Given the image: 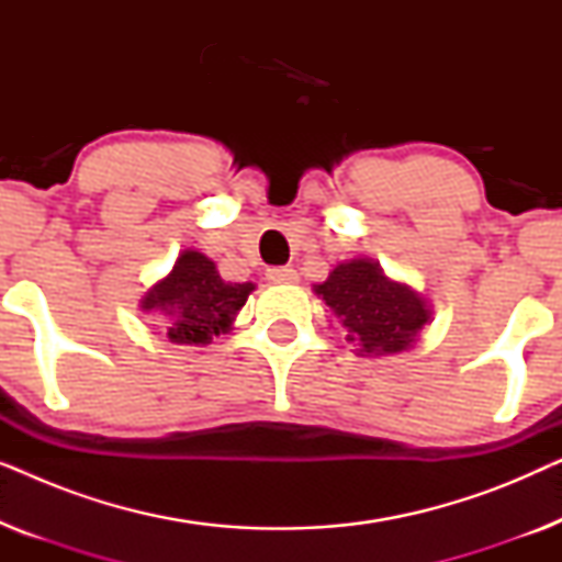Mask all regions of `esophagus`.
<instances>
[{
    "instance_id": "34e87169",
    "label": "esophagus",
    "mask_w": 562,
    "mask_h": 562,
    "mask_svg": "<svg viewBox=\"0 0 562 562\" xmlns=\"http://www.w3.org/2000/svg\"><path fill=\"white\" fill-rule=\"evenodd\" d=\"M268 281L271 283H296L299 281V273L294 271V268L289 266H273L268 268Z\"/></svg>"
}]
</instances>
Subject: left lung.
<instances>
[{
  "label": "left lung",
  "mask_w": 562,
  "mask_h": 562,
  "mask_svg": "<svg viewBox=\"0 0 562 562\" xmlns=\"http://www.w3.org/2000/svg\"><path fill=\"white\" fill-rule=\"evenodd\" d=\"M314 291L348 327V340L360 352L383 356L409 348L429 319L425 302L412 289L389 281L368 258L340 263Z\"/></svg>",
  "instance_id": "1"
}]
</instances>
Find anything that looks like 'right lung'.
<instances>
[{
    "label": "right lung",
    "instance_id": "add662e5",
    "mask_svg": "<svg viewBox=\"0 0 562 562\" xmlns=\"http://www.w3.org/2000/svg\"><path fill=\"white\" fill-rule=\"evenodd\" d=\"M252 283L222 281L217 268L196 250L181 252L168 279L156 283L143 299L145 312H164L168 337L179 345H206L225 333Z\"/></svg>",
    "mask_w": 562,
    "mask_h": 562
}]
</instances>
